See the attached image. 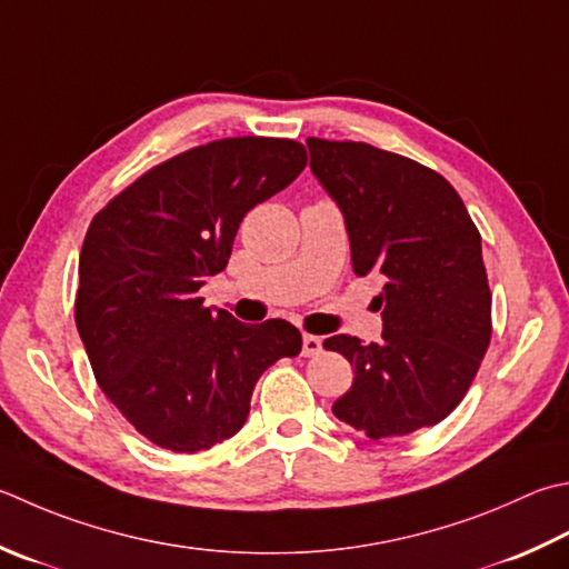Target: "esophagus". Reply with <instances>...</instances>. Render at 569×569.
I'll list each match as a JSON object with an SVG mask.
<instances>
[{
  "mask_svg": "<svg viewBox=\"0 0 569 569\" xmlns=\"http://www.w3.org/2000/svg\"><path fill=\"white\" fill-rule=\"evenodd\" d=\"M320 350H322V340L318 336H308V332H306V336H303V350H300V352H303V358H316Z\"/></svg>",
  "mask_w": 569,
  "mask_h": 569,
  "instance_id": "34e87169",
  "label": "esophagus"
}]
</instances>
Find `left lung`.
<instances>
[{"label":"left lung","mask_w":569,"mask_h":569,"mask_svg":"<svg viewBox=\"0 0 569 569\" xmlns=\"http://www.w3.org/2000/svg\"><path fill=\"white\" fill-rule=\"evenodd\" d=\"M306 142L313 174L342 209L355 276L382 281V342H322L355 367L332 415L370 439L439 425L469 392L493 332L481 233L429 167L367 142Z\"/></svg>","instance_id":"left-lung-1"}]
</instances>
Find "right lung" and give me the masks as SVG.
<instances>
[{
    "mask_svg": "<svg viewBox=\"0 0 569 569\" xmlns=\"http://www.w3.org/2000/svg\"><path fill=\"white\" fill-rule=\"evenodd\" d=\"M288 138H221L150 167L93 217L78 259L76 328L96 382L144 439L194 453L233 437L266 367L300 352V332L211 310L249 211L306 170Z\"/></svg>",
    "mask_w": 569,
    "mask_h": 569,
    "instance_id": "right-lung-1",
    "label": "right lung"
}]
</instances>
